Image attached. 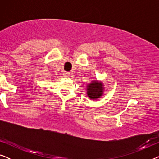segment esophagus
<instances>
[{
  "mask_svg": "<svg viewBox=\"0 0 159 159\" xmlns=\"http://www.w3.org/2000/svg\"><path fill=\"white\" fill-rule=\"evenodd\" d=\"M64 75V77L67 78V77H69V76H70V73H69V72H67V71H64V75Z\"/></svg>",
  "mask_w": 159,
  "mask_h": 159,
  "instance_id": "34e87169",
  "label": "esophagus"
}]
</instances>
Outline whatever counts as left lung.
Returning a JSON list of instances; mask_svg holds the SVG:
<instances>
[{
  "label": "left lung",
  "instance_id": "left-lung-1",
  "mask_svg": "<svg viewBox=\"0 0 159 159\" xmlns=\"http://www.w3.org/2000/svg\"><path fill=\"white\" fill-rule=\"evenodd\" d=\"M103 83L98 80H95L87 85L86 91L88 96L92 100L100 98L103 95Z\"/></svg>",
  "mask_w": 159,
  "mask_h": 159
}]
</instances>
